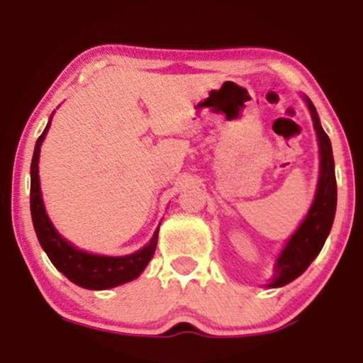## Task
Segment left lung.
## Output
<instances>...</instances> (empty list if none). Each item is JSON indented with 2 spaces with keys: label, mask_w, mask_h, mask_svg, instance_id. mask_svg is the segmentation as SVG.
I'll return each instance as SVG.
<instances>
[{
  "label": "left lung",
  "mask_w": 363,
  "mask_h": 363,
  "mask_svg": "<svg viewBox=\"0 0 363 363\" xmlns=\"http://www.w3.org/2000/svg\"><path fill=\"white\" fill-rule=\"evenodd\" d=\"M305 101L308 105L310 113H312L313 127L317 130L318 148H320V177H318L317 194L312 208L306 215L303 224L298 227L286 248L282 250L281 257L277 258V274L270 288L288 284L308 269V265L320 253L322 246L328 240L334 222V213H336L337 188L330 139L318 122V115L313 103L308 98H305Z\"/></svg>",
  "instance_id": "1"
}]
</instances>
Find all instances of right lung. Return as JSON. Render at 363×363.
Here are the masks:
<instances>
[{"label":"right lung","instance_id":"right-lung-1","mask_svg":"<svg viewBox=\"0 0 363 363\" xmlns=\"http://www.w3.org/2000/svg\"><path fill=\"white\" fill-rule=\"evenodd\" d=\"M48 127L50 123L35 141L33 163H30V213H33V224L43 250L51 264L81 288L108 289L133 281L145 270L153 257L158 241V229L145 248L127 257H99V255L86 253L63 240L48 218L45 205H43L41 188H39V151H41V143L46 136Z\"/></svg>","mask_w":363,"mask_h":363}]
</instances>
